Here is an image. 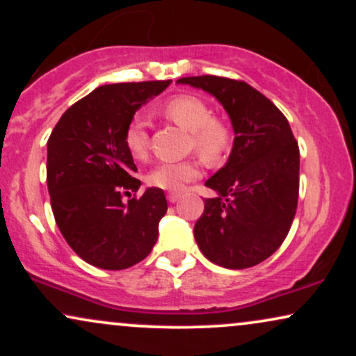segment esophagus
<instances>
[{
  "instance_id": "obj_1",
  "label": "esophagus",
  "mask_w": 356,
  "mask_h": 356,
  "mask_svg": "<svg viewBox=\"0 0 356 356\" xmlns=\"http://www.w3.org/2000/svg\"><path fill=\"white\" fill-rule=\"evenodd\" d=\"M179 197H181V194H179V192H169V194H167V201L172 202V204L177 202Z\"/></svg>"
}]
</instances>
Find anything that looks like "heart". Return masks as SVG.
<instances>
[{
  "label": "heart",
  "instance_id": "b5f03b06",
  "mask_svg": "<svg viewBox=\"0 0 356 356\" xmlns=\"http://www.w3.org/2000/svg\"><path fill=\"white\" fill-rule=\"evenodd\" d=\"M162 113L191 134L189 150L197 154L207 165L218 167L227 161L234 145V130L227 118L212 115L211 105L206 100L191 93H181L167 102ZM124 144L136 161H145L149 157V136L144 118L134 117L129 122ZM199 175L201 165L195 159H189L155 165L145 175V182L155 189L177 192Z\"/></svg>",
  "mask_w": 356,
  "mask_h": 356
}]
</instances>
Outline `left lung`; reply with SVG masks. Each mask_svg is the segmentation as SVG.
Returning <instances> with one entry per match:
<instances>
[{"label": "left lung", "instance_id": "8db88e82", "mask_svg": "<svg viewBox=\"0 0 356 356\" xmlns=\"http://www.w3.org/2000/svg\"><path fill=\"white\" fill-rule=\"evenodd\" d=\"M179 81L214 95L236 134L227 164L206 182L218 197L204 199L194 226L197 246L222 268L256 266L283 244L296 214L300 147L288 118L243 80L202 75Z\"/></svg>", "mask_w": 356, "mask_h": 356}]
</instances>
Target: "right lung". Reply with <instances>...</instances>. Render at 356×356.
<instances>
[{
  "mask_svg": "<svg viewBox=\"0 0 356 356\" xmlns=\"http://www.w3.org/2000/svg\"><path fill=\"white\" fill-rule=\"evenodd\" d=\"M170 80L104 85L73 104L48 138L47 182L65 241L92 266L118 271L152 251L167 212L162 189L140 181L124 144L129 122ZM134 195H131V192ZM133 199L123 202V195Z\"/></svg>",
  "mask_w": 356,
  "mask_h": 356,
  "instance_id": "add662e5",
  "label": "right lung"
}]
</instances>
